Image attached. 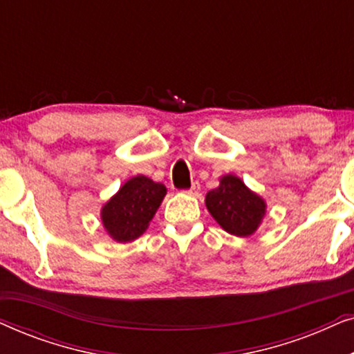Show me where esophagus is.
Listing matches in <instances>:
<instances>
[{
    "instance_id": "34e87169",
    "label": "esophagus",
    "mask_w": 354,
    "mask_h": 354,
    "mask_svg": "<svg viewBox=\"0 0 354 354\" xmlns=\"http://www.w3.org/2000/svg\"><path fill=\"white\" fill-rule=\"evenodd\" d=\"M188 195H198L200 193V182H193L190 190H187Z\"/></svg>"
}]
</instances>
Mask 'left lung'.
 <instances>
[{
    "instance_id": "8db88e82",
    "label": "left lung",
    "mask_w": 354,
    "mask_h": 354,
    "mask_svg": "<svg viewBox=\"0 0 354 354\" xmlns=\"http://www.w3.org/2000/svg\"><path fill=\"white\" fill-rule=\"evenodd\" d=\"M206 207L225 232L248 236L258 229L264 217L266 205L235 176L221 178V185L207 192Z\"/></svg>"
}]
</instances>
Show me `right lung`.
Here are the masks:
<instances>
[{
    "label": "right lung",
    "instance_id": "1",
    "mask_svg": "<svg viewBox=\"0 0 354 354\" xmlns=\"http://www.w3.org/2000/svg\"><path fill=\"white\" fill-rule=\"evenodd\" d=\"M164 195L166 187L162 183L145 176L130 178L101 211L104 229L120 243L138 239L148 229Z\"/></svg>",
    "mask_w": 354,
    "mask_h": 354
}]
</instances>
